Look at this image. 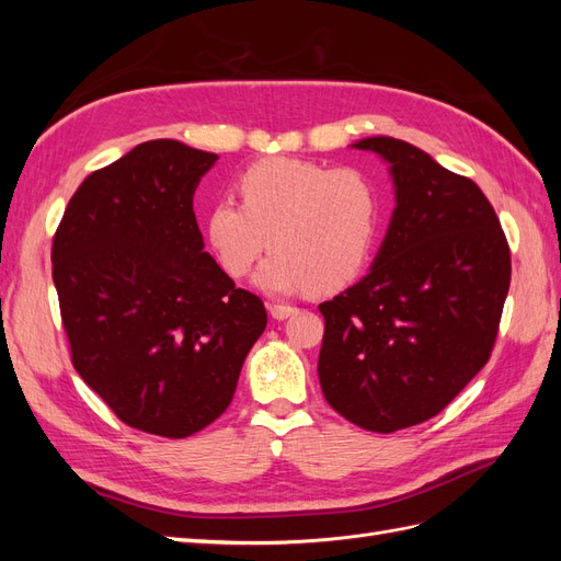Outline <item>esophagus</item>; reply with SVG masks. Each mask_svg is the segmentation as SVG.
<instances>
[{"label": "esophagus", "instance_id": "obj_1", "mask_svg": "<svg viewBox=\"0 0 561 561\" xmlns=\"http://www.w3.org/2000/svg\"><path fill=\"white\" fill-rule=\"evenodd\" d=\"M268 311L276 320H287L297 313V307H287V304H268Z\"/></svg>", "mask_w": 561, "mask_h": 561}]
</instances>
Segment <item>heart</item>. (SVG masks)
I'll return each mask as SVG.
<instances>
[{"label": "heart", "instance_id": "heart-1", "mask_svg": "<svg viewBox=\"0 0 561 561\" xmlns=\"http://www.w3.org/2000/svg\"><path fill=\"white\" fill-rule=\"evenodd\" d=\"M241 203L217 201L206 217L215 257L243 278L271 245L254 283L274 295L342 290L363 274L381 225L377 184L355 168L274 157L239 178Z\"/></svg>", "mask_w": 561, "mask_h": 561}]
</instances>
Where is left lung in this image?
<instances>
[{"mask_svg": "<svg viewBox=\"0 0 561 561\" xmlns=\"http://www.w3.org/2000/svg\"><path fill=\"white\" fill-rule=\"evenodd\" d=\"M353 147L390 165L396 210L369 274L318 307V377L334 412L396 433L443 412L486 365L511 248L472 180L386 135Z\"/></svg>", "mask_w": 561, "mask_h": 561, "instance_id": "8db88e82", "label": "left lung"}]
</instances>
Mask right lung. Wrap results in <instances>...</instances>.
<instances>
[{"label":"right lung","instance_id":"1","mask_svg":"<svg viewBox=\"0 0 561 561\" xmlns=\"http://www.w3.org/2000/svg\"><path fill=\"white\" fill-rule=\"evenodd\" d=\"M217 154L149 140L81 182L54 236L79 377L130 428L190 437L222 414L266 328L203 250L194 192Z\"/></svg>","mask_w":561,"mask_h":561}]
</instances>
